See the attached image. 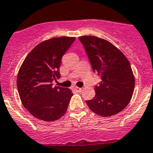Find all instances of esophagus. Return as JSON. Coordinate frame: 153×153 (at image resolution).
Returning <instances> with one entry per match:
<instances>
[{
	"label": "esophagus",
	"instance_id": "34e87169",
	"mask_svg": "<svg viewBox=\"0 0 153 153\" xmlns=\"http://www.w3.org/2000/svg\"><path fill=\"white\" fill-rule=\"evenodd\" d=\"M74 90H75L76 91H77V92H81L82 91V88H77V87H76V88H74Z\"/></svg>",
	"mask_w": 153,
	"mask_h": 153
}]
</instances>
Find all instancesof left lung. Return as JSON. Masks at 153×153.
I'll list each match as a JSON object with an SVG mask.
<instances>
[{"instance_id":"8db88e82","label":"left lung","mask_w":153,"mask_h":153,"mask_svg":"<svg viewBox=\"0 0 153 153\" xmlns=\"http://www.w3.org/2000/svg\"><path fill=\"white\" fill-rule=\"evenodd\" d=\"M79 40L93 71L102 79L94 87L95 96L86 103L92 112L102 117L117 114L128 105L134 90V77L129 61L104 39L82 36Z\"/></svg>"}]
</instances>
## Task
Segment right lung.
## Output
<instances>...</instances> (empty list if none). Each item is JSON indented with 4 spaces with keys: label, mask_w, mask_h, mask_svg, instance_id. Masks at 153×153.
Here are the masks:
<instances>
[{
    "label": "right lung",
    "mask_w": 153,
    "mask_h": 153,
    "mask_svg": "<svg viewBox=\"0 0 153 153\" xmlns=\"http://www.w3.org/2000/svg\"><path fill=\"white\" fill-rule=\"evenodd\" d=\"M75 37L60 36L45 40L26 56L17 76V88L23 106L34 117L47 122L61 118L73 93L69 88L53 87L59 79V67Z\"/></svg>",
    "instance_id": "obj_1"
}]
</instances>
